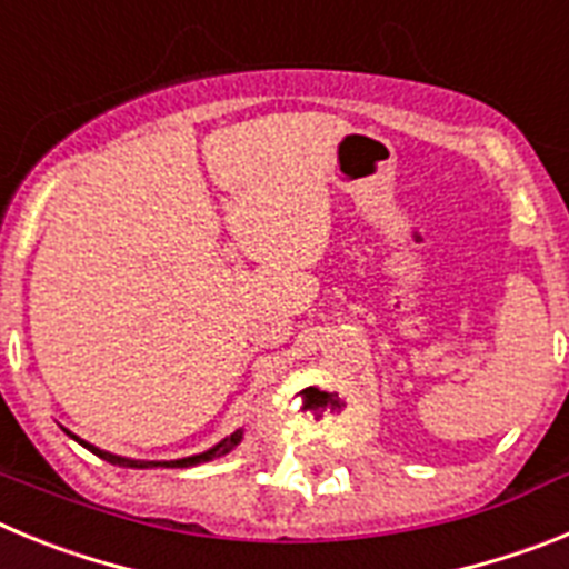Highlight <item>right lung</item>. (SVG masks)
<instances>
[{
  "mask_svg": "<svg viewBox=\"0 0 569 569\" xmlns=\"http://www.w3.org/2000/svg\"><path fill=\"white\" fill-rule=\"evenodd\" d=\"M77 439V436H73ZM79 445L88 447L90 453H97L99 459L110 461V465H119V467H193V465H202V461H210V459H219V456L230 453L236 445L241 441V430H236L233 436H228V439H222L216 447H210L208 453H199V456H190V459H176V461H133V459H122V456H113V453H104V450H99V447L88 445V441L77 439Z\"/></svg>",
  "mask_w": 569,
  "mask_h": 569,
  "instance_id": "add662e5",
  "label": "right lung"
}]
</instances>
